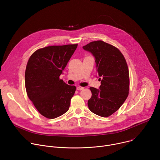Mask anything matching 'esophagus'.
Wrapping results in <instances>:
<instances>
[{
    "instance_id": "34e87169",
    "label": "esophagus",
    "mask_w": 160,
    "mask_h": 160,
    "mask_svg": "<svg viewBox=\"0 0 160 160\" xmlns=\"http://www.w3.org/2000/svg\"><path fill=\"white\" fill-rule=\"evenodd\" d=\"M84 89V88H83V87H80V86H78L77 88V90H83Z\"/></svg>"
}]
</instances>
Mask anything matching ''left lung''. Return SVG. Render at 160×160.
<instances>
[{"label": "left lung", "instance_id": "left-lung-1", "mask_svg": "<svg viewBox=\"0 0 160 160\" xmlns=\"http://www.w3.org/2000/svg\"><path fill=\"white\" fill-rule=\"evenodd\" d=\"M83 48L92 53L101 81L99 89L90 88L89 110L107 118L117 111L126 99L129 88V70L124 57L116 47L103 41L91 42Z\"/></svg>", "mask_w": 160, "mask_h": 160}]
</instances>
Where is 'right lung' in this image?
<instances>
[{
  "label": "right lung",
  "mask_w": 160,
  "mask_h": 160,
  "mask_svg": "<svg viewBox=\"0 0 160 160\" xmlns=\"http://www.w3.org/2000/svg\"><path fill=\"white\" fill-rule=\"evenodd\" d=\"M78 45L50 46L36 50L28 61L25 83L27 96L44 117L55 119L69 108L76 87L59 77Z\"/></svg>",
  "instance_id": "right-lung-1"
}]
</instances>
